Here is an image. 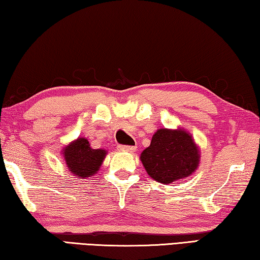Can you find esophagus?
<instances>
[{
	"mask_svg": "<svg viewBox=\"0 0 260 260\" xmlns=\"http://www.w3.org/2000/svg\"><path fill=\"white\" fill-rule=\"evenodd\" d=\"M118 148H119L120 150L128 151V152H134L136 150V148L133 147V146H122V144H120V146H118Z\"/></svg>",
	"mask_w": 260,
	"mask_h": 260,
	"instance_id": "obj_1",
	"label": "esophagus"
}]
</instances>
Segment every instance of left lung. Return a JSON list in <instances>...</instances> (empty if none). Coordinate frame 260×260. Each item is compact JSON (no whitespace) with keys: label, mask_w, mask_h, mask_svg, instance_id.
<instances>
[{"label":"left lung","mask_w":260,"mask_h":260,"mask_svg":"<svg viewBox=\"0 0 260 260\" xmlns=\"http://www.w3.org/2000/svg\"><path fill=\"white\" fill-rule=\"evenodd\" d=\"M199 149L182 129H158L141 153L148 174L160 183H171L190 175L199 166Z\"/></svg>","instance_id":"left-lung-1"}]
</instances>
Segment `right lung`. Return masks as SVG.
Segmentation results:
<instances>
[{
	"label": "right lung",
	"instance_id": "add662e5",
	"mask_svg": "<svg viewBox=\"0 0 260 260\" xmlns=\"http://www.w3.org/2000/svg\"><path fill=\"white\" fill-rule=\"evenodd\" d=\"M107 151L91 149L86 139H78L65 148L64 158L74 177L89 178L98 172Z\"/></svg>",
	"mask_w": 260,
	"mask_h": 260
}]
</instances>
